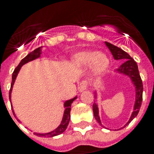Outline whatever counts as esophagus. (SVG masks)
Returning <instances> with one entry per match:
<instances>
[{"label":"esophagus","instance_id":"34e87169","mask_svg":"<svg viewBox=\"0 0 154 154\" xmlns=\"http://www.w3.org/2000/svg\"><path fill=\"white\" fill-rule=\"evenodd\" d=\"M87 87H88L87 81H81V84L79 85V87H78V90H79L80 92H82V91H85V89L87 88Z\"/></svg>","mask_w":154,"mask_h":154}]
</instances>
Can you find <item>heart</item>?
<instances>
[{"label": "heart", "instance_id": "b5f03b06", "mask_svg": "<svg viewBox=\"0 0 154 154\" xmlns=\"http://www.w3.org/2000/svg\"><path fill=\"white\" fill-rule=\"evenodd\" d=\"M75 64L82 66L91 65L93 77H99L105 73L109 66V59L103 53L96 51H84L75 54L73 57Z\"/></svg>", "mask_w": 154, "mask_h": 154}]
</instances>
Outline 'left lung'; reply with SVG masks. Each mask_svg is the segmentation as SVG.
I'll use <instances>...</instances> for the list:
<instances>
[{
	"label": "left lung",
	"mask_w": 154,
	"mask_h": 154,
	"mask_svg": "<svg viewBox=\"0 0 154 154\" xmlns=\"http://www.w3.org/2000/svg\"><path fill=\"white\" fill-rule=\"evenodd\" d=\"M105 44L108 47V48L109 49L111 53H112L114 59H116V60H120V59L125 60V63L119 67L116 71H117V73H122V74H125L130 77V79L131 80V82H132V84L135 87V105H134V109H133L131 117L129 119V121H128V123L123 128H124L139 113L141 105H142V101H143V82H142L140 75H139L138 66H137V63H135V60L126 51H125L124 50L120 48L117 47V46H115V45H112V44L109 43V42H106V41L105 42ZM95 96L96 98V91H95ZM93 113H94L95 120L99 122V124L101 125L102 127L104 128V126L102 125L101 121H100V117H99V108H98V106H97L96 103L93 104Z\"/></svg>",
	"instance_id": "8db88e82"
}]
</instances>
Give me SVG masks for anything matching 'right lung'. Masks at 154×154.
I'll use <instances>...</instances> for the list:
<instances>
[{"instance_id": "right-lung-1", "label": "right lung", "mask_w": 154, "mask_h": 154, "mask_svg": "<svg viewBox=\"0 0 154 154\" xmlns=\"http://www.w3.org/2000/svg\"><path fill=\"white\" fill-rule=\"evenodd\" d=\"M41 48H37V49H35L34 51H31L29 54L26 56L24 59H23L21 60V62L19 63V64L18 65V66L16 67L14 70L13 73H12V81H11V88H10V91H9V99H10V101H11V91H12V88H13L14 83H15V79H16V77H17L18 73H19V70L21 69V67L23 66L24 64L26 63H29L30 61H33L34 59H37V58H39L41 56ZM77 96H75L73 99H71L69 100H67L64 103V107H65V110H64V114H63V120L61 121V124L59 125V127L57 128H55L54 131H50V132L48 133H37L34 132V135H37V136L40 137H54L56 136V135H59L60 134H62L63 132L65 131V130L66 129L67 126L69 125V119H70V109H71V104L74 101L75 99H77ZM12 112H13L14 116L15 117V112H14L13 109H12ZM19 121V120H18Z\"/></svg>"}]
</instances>
